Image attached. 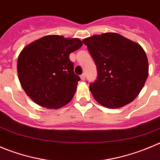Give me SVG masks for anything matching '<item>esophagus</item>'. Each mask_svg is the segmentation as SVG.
Returning a JSON list of instances; mask_svg holds the SVG:
<instances>
[{
	"label": "esophagus",
	"mask_w": 160,
	"mask_h": 160,
	"mask_svg": "<svg viewBox=\"0 0 160 160\" xmlns=\"http://www.w3.org/2000/svg\"><path fill=\"white\" fill-rule=\"evenodd\" d=\"M80 78H81L82 80H85V74L83 73L82 75H80Z\"/></svg>",
	"instance_id": "obj_1"
}]
</instances>
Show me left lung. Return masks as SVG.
Returning <instances> with one entry per match:
<instances>
[{"instance_id":"left-lung-1","label":"left lung","mask_w":160,"mask_h":160,"mask_svg":"<svg viewBox=\"0 0 160 160\" xmlns=\"http://www.w3.org/2000/svg\"><path fill=\"white\" fill-rule=\"evenodd\" d=\"M97 67L90 83L94 99L106 108H120L140 93L148 75V58L139 44L116 32L83 39Z\"/></svg>"}]
</instances>
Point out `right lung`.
Masks as SVG:
<instances>
[{
    "instance_id": "1",
    "label": "right lung",
    "mask_w": 160,
    "mask_h": 160,
    "mask_svg": "<svg viewBox=\"0 0 160 160\" xmlns=\"http://www.w3.org/2000/svg\"><path fill=\"white\" fill-rule=\"evenodd\" d=\"M82 46L77 38L45 36L26 46L18 58L22 88L37 105L58 108L69 103L80 77L74 73L69 54Z\"/></svg>"
}]
</instances>
